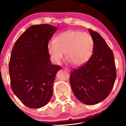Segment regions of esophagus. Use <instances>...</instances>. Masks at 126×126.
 Listing matches in <instances>:
<instances>
[{"mask_svg":"<svg viewBox=\"0 0 126 126\" xmlns=\"http://www.w3.org/2000/svg\"><path fill=\"white\" fill-rule=\"evenodd\" d=\"M63 69H65V70H66L67 72H69L70 71V70L69 69H68V68H66V67H63Z\"/></svg>","mask_w":126,"mask_h":126,"instance_id":"34e87169","label":"esophagus"}]
</instances>
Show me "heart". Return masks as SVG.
Instances as JSON below:
<instances>
[{
  "instance_id": "b5f03b06",
  "label": "heart",
  "mask_w": 126,
  "mask_h": 126,
  "mask_svg": "<svg viewBox=\"0 0 126 126\" xmlns=\"http://www.w3.org/2000/svg\"><path fill=\"white\" fill-rule=\"evenodd\" d=\"M94 41L87 32L70 30L58 34L54 41L48 43L47 52L51 62L60 64L65 58L75 66H82L87 63L92 55Z\"/></svg>"
}]
</instances>
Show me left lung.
I'll list each match as a JSON object with an SVG mask.
<instances>
[{
    "instance_id": "8db88e82",
    "label": "left lung",
    "mask_w": 126,
    "mask_h": 126,
    "mask_svg": "<svg viewBox=\"0 0 126 126\" xmlns=\"http://www.w3.org/2000/svg\"><path fill=\"white\" fill-rule=\"evenodd\" d=\"M94 41V52L88 61L74 69L70 83L77 99L85 104L94 105L107 97L116 78L112 51L100 34L89 29Z\"/></svg>"
}]
</instances>
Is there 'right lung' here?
Masks as SVG:
<instances>
[{
    "label": "right lung",
    "instance_id": "right-lung-1",
    "mask_svg": "<svg viewBox=\"0 0 126 126\" xmlns=\"http://www.w3.org/2000/svg\"><path fill=\"white\" fill-rule=\"evenodd\" d=\"M57 29L48 24L32 26L18 38L12 50L11 89L29 108L42 107L53 95V84L61 66L51 63L47 45Z\"/></svg>",
    "mask_w": 126,
    "mask_h": 126
}]
</instances>
